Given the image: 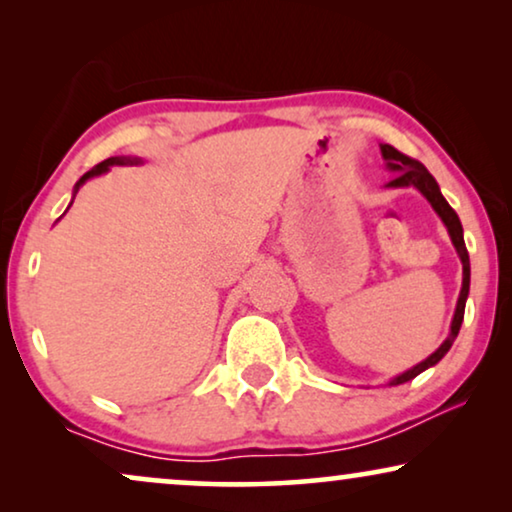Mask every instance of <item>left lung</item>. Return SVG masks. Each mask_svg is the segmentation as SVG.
<instances>
[{
	"instance_id": "1",
	"label": "left lung",
	"mask_w": 512,
	"mask_h": 512,
	"mask_svg": "<svg viewBox=\"0 0 512 512\" xmlns=\"http://www.w3.org/2000/svg\"><path fill=\"white\" fill-rule=\"evenodd\" d=\"M382 158L387 160V167L391 172H398L396 179L389 181V188H403V186H415L419 193L424 195L426 200L431 202V207L436 209V214L443 219L447 233L452 237V244L454 249H457V254L461 258V265H464V282H461V293H459V300H457V310H454V319H452V328H450V335H447L443 345H440L436 352H433L429 359H424L422 363H417L415 368L405 370L403 375H398L391 380L389 384H403V382H410L412 377H417L419 373H424L426 368L436 366V363L443 359V356L450 352L454 338L459 335V328H461V321H464V310H466V298H468V289H471V261H468V251H466V244H464V228H461V221L454 209L447 205V200L443 198V193H440V188L436 184V179L431 177L429 170L419 163V160L405 156V153L396 151L394 146L389 144H382Z\"/></svg>"
}]
</instances>
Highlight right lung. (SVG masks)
Returning a JSON list of instances; mask_svg holds the SVG:
<instances>
[{
  "label": "right lung",
  "instance_id": "1",
  "mask_svg": "<svg viewBox=\"0 0 512 512\" xmlns=\"http://www.w3.org/2000/svg\"><path fill=\"white\" fill-rule=\"evenodd\" d=\"M137 163H142V160H139V158H128V156H116V158H107V160H102L100 165H95L93 170L86 172V174H83V177H81L79 181H76V186H74V193L79 191V188H81L83 184H86L88 179H93V177H100V174L109 172V167H111V165H137Z\"/></svg>",
  "mask_w": 512,
  "mask_h": 512
}]
</instances>
